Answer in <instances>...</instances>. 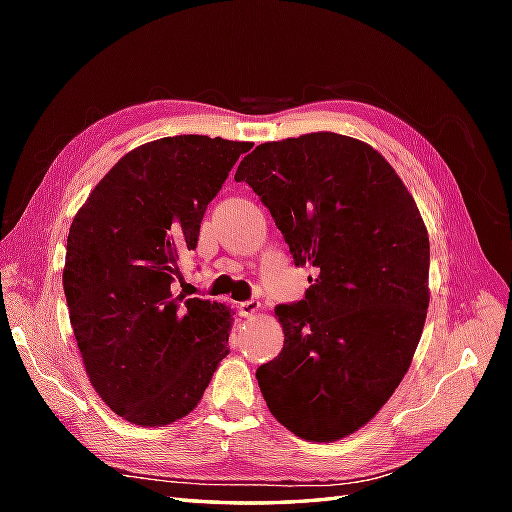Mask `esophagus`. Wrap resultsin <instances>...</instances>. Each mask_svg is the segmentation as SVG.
<instances>
[{"label":"esophagus","instance_id":"1","mask_svg":"<svg viewBox=\"0 0 512 512\" xmlns=\"http://www.w3.org/2000/svg\"><path fill=\"white\" fill-rule=\"evenodd\" d=\"M262 308V303H259L257 299H248V301H242L239 303V312H242V317H253V314Z\"/></svg>","mask_w":512,"mask_h":512}]
</instances>
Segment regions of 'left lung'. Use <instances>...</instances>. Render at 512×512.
Here are the masks:
<instances>
[{"instance_id":"obj_1","label":"left lung","mask_w":512,"mask_h":512,"mask_svg":"<svg viewBox=\"0 0 512 512\" xmlns=\"http://www.w3.org/2000/svg\"><path fill=\"white\" fill-rule=\"evenodd\" d=\"M273 215L306 297L281 303L284 350L259 365L270 413L332 442L372 420L407 374L429 308V237L416 202L376 149L332 132L264 143L239 162Z\"/></svg>"}]
</instances>
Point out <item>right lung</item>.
Returning a JSON list of instances; mask_svg holds the SVG:
<instances>
[{"instance_id":"1","label":"right lung","mask_w":512,"mask_h":512,"mask_svg":"<svg viewBox=\"0 0 512 512\" xmlns=\"http://www.w3.org/2000/svg\"><path fill=\"white\" fill-rule=\"evenodd\" d=\"M248 149L193 134L147 143L116 162L70 226L63 290L76 345L96 394L129 422L187 416L228 354V308L171 286Z\"/></svg>"}]
</instances>
